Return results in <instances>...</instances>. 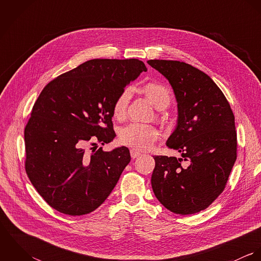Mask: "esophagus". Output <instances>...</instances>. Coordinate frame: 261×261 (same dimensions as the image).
I'll return each mask as SVG.
<instances>
[{
    "label": "esophagus",
    "instance_id": "34e87169",
    "mask_svg": "<svg viewBox=\"0 0 261 261\" xmlns=\"http://www.w3.org/2000/svg\"><path fill=\"white\" fill-rule=\"evenodd\" d=\"M142 153L140 152V151H138V150H136V149H130V156L133 158V159H136V158H138V156H140Z\"/></svg>",
    "mask_w": 261,
    "mask_h": 261
}]
</instances>
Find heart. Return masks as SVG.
Instances as JSON below:
<instances>
[{
  "label": "heart",
  "mask_w": 261,
  "mask_h": 261,
  "mask_svg": "<svg viewBox=\"0 0 261 261\" xmlns=\"http://www.w3.org/2000/svg\"><path fill=\"white\" fill-rule=\"evenodd\" d=\"M143 92L158 110H165L171 103L172 92L162 83L149 82L143 87ZM132 93V88L125 87L115 98L112 106V113L115 118L122 119L125 116ZM159 137L160 133L154 126L143 123H130L119 132L120 143L138 150L150 149Z\"/></svg>",
  "instance_id": "heart-1"
}]
</instances>
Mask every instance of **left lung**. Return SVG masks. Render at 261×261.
<instances>
[{"instance_id":"8db88e82","label":"left lung","mask_w":261,"mask_h":261,"mask_svg":"<svg viewBox=\"0 0 261 261\" xmlns=\"http://www.w3.org/2000/svg\"><path fill=\"white\" fill-rule=\"evenodd\" d=\"M148 63L173 87L178 122L167 146L182 154L153 156L152 191L171 212L195 214L223 192L236 161L234 114L221 89L198 68L175 60Z\"/></svg>"}]
</instances>
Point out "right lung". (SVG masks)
I'll list each match as a JSON object with an SVG mask.
<instances>
[{
	"mask_svg": "<svg viewBox=\"0 0 261 261\" xmlns=\"http://www.w3.org/2000/svg\"><path fill=\"white\" fill-rule=\"evenodd\" d=\"M143 71L147 67L139 59H92L59 75L41 91L24 132L25 169L55 210L85 215L112 193L130 162L129 150L86 151L85 147L114 139L113 102Z\"/></svg>",
	"mask_w": 261,
	"mask_h": 261,
	"instance_id": "add662e5",
	"label": "right lung"
}]
</instances>
